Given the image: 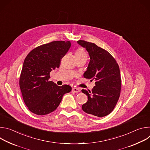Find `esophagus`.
<instances>
[{"mask_svg": "<svg viewBox=\"0 0 150 150\" xmlns=\"http://www.w3.org/2000/svg\"><path fill=\"white\" fill-rule=\"evenodd\" d=\"M72 91V92H74L75 93H77L80 92V90L79 88H73Z\"/></svg>", "mask_w": 150, "mask_h": 150, "instance_id": "esophagus-1", "label": "esophagus"}]
</instances>
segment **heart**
<instances>
[{
	"instance_id": "heart-1",
	"label": "heart",
	"mask_w": 150,
	"mask_h": 150,
	"mask_svg": "<svg viewBox=\"0 0 150 150\" xmlns=\"http://www.w3.org/2000/svg\"><path fill=\"white\" fill-rule=\"evenodd\" d=\"M85 54H87L85 52L84 50H83L82 49H78L76 52H75V56H82V55H85Z\"/></svg>"
}]
</instances>
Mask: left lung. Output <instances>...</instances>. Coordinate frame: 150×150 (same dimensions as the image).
<instances>
[{
    "label": "left lung",
    "mask_w": 150,
    "mask_h": 150,
    "mask_svg": "<svg viewBox=\"0 0 150 150\" xmlns=\"http://www.w3.org/2000/svg\"><path fill=\"white\" fill-rule=\"evenodd\" d=\"M78 43L85 48L90 57L83 77L96 81L91 91L82 90L88 97L87 102L82 105V109L88 114L100 117L105 116L113 110L120 97L121 78L119 65L108 51L96 44L84 40H79Z\"/></svg>",
    "instance_id": "8db88e82"
}]
</instances>
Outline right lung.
<instances>
[{
	"label": "right lung",
	"instance_id": "1",
	"mask_svg": "<svg viewBox=\"0 0 150 150\" xmlns=\"http://www.w3.org/2000/svg\"><path fill=\"white\" fill-rule=\"evenodd\" d=\"M69 41H54L38 46L25 57L19 78V87L28 109L37 115L55 110L63 95L72 88L58 86L49 81L50 73L58 68L60 61L71 47Z\"/></svg>",
	"mask_w": 150,
	"mask_h": 150
}]
</instances>
